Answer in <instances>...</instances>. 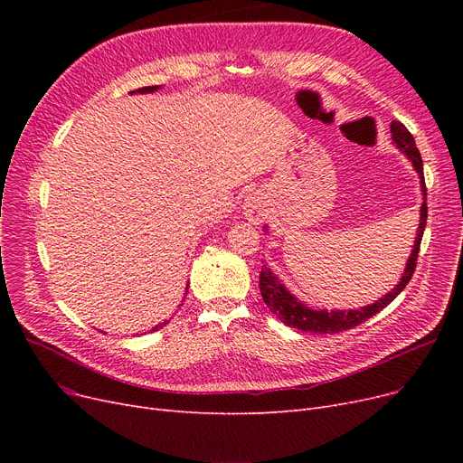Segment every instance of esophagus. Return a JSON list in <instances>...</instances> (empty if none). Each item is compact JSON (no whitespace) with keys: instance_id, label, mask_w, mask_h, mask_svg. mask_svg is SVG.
I'll list each match as a JSON object with an SVG mask.
<instances>
[{"instance_id":"34e87169","label":"esophagus","mask_w":463,"mask_h":463,"mask_svg":"<svg viewBox=\"0 0 463 463\" xmlns=\"http://www.w3.org/2000/svg\"><path fill=\"white\" fill-rule=\"evenodd\" d=\"M244 215L248 222L251 223H259L260 219L266 215V201L264 197H260L259 193H251L250 197L244 203Z\"/></svg>"}]
</instances>
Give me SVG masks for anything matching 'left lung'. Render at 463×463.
Instances as JSON below:
<instances>
[{"label": "left lung", "mask_w": 463, "mask_h": 463, "mask_svg": "<svg viewBox=\"0 0 463 463\" xmlns=\"http://www.w3.org/2000/svg\"><path fill=\"white\" fill-rule=\"evenodd\" d=\"M392 133V144L396 148L411 161L412 168L417 170V175L420 178V191H422V206H420V222L417 229V238H415V246L411 250V255L407 259L405 270L398 281V285L386 293L383 298L375 300L373 304H368L358 309H313L306 306L302 300H298L290 290L279 281V278L272 272L269 264H262L260 276H259V288L262 300L276 317L290 326V328H298L302 332H315V334H332V332H344L353 326L362 325L364 321H368L373 317L375 313L384 309L388 304H391L405 285L409 283L412 272H415L417 266V257L420 250V240L426 229V219H428V206H426V184H424V168H422V157L420 152L415 146V138L407 131V128L402 124V121H392L391 126ZM264 232H269V227L262 229Z\"/></svg>", "instance_id": "obj_1"}]
</instances>
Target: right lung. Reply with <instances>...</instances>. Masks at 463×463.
Returning a JSON list of instances; mask_svg holds the SVG:
<instances>
[{
    "label": "right lung",
    "instance_id": "right-lung-1",
    "mask_svg": "<svg viewBox=\"0 0 463 463\" xmlns=\"http://www.w3.org/2000/svg\"><path fill=\"white\" fill-rule=\"evenodd\" d=\"M159 88H161V86H146V88H138V90H135V91H131V95H133V93H154V91H157V90H159ZM187 287H189V285H187ZM166 323H168V321H166V319H165V321H163V323H159V325H156V326H154V328H152V330H159V328H163V326H165V325H166Z\"/></svg>",
    "mask_w": 463,
    "mask_h": 463
}]
</instances>
